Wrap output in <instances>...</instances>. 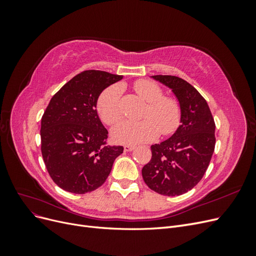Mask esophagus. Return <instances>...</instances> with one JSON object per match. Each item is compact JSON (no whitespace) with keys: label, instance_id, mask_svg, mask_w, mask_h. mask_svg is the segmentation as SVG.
I'll return each instance as SVG.
<instances>
[{"label":"esophagus","instance_id":"34e87169","mask_svg":"<svg viewBox=\"0 0 256 256\" xmlns=\"http://www.w3.org/2000/svg\"><path fill=\"white\" fill-rule=\"evenodd\" d=\"M134 150V145H125V147H124V150H125V152H131Z\"/></svg>","mask_w":256,"mask_h":256}]
</instances>
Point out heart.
I'll use <instances>...</instances> for the list:
<instances>
[{"label": "heart", "mask_w": 256, "mask_h": 256, "mask_svg": "<svg viewBox=\"0 0 256 256\" xmlns=\"http://www.w3.org/2000/svg\"><path fill=\"white\" fill-rule=\"evenodd\" d=\"M134 88L145 102H150L142 120H125L116 126L112 136L116 142L138 144L152 141L159 136H166L175 132L182 120V108L176 99L164 97V90L152 81L138 80ZM122 88L111 85L100 94L97 112L100 120L109 126L115 125L122 118Z\"/></svg>", "instance_id": "heart-1"}]
</instances>
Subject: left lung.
Listing matches in <instances>:
<instances>
[{
  "mask_svg": "<svg viewBox=\"0 0 256 256\" xmlns=\"http://www.w3.org/2000/svg\"><path fill=\"white\" fill-rule=\"evenodd\" d=\"M170 88L182 108V125L160 144L152 145V159L142 168L145 184L162 196H180L202 180L214 150V120L204 97L175 76H152Z\"/></svg>",
  "mask_w": 256,
  "mask_h": 256,
  "instance_id": "8db88e82",
  "label": "left lung"
}]
</instances>
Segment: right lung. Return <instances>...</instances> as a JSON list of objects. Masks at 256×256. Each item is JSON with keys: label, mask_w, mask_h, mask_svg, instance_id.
I'll return each mask as SVG.
<instances>
[{"label": "right lung", "mask_w": 256, "mask_h": 256, "mask_svg": "<svg viewBox=\"0 0 256 256\" xmlns=\"http://www.w3.org/2000/svg\"><path fill=\"white\" fill-rule=\"evenodd\" d=\"M122 76L85 70L54 95L42 118V154L52 180L65 191L84 194L102 186L122 146L106 145L108 130L97 100Z\"/></svg>", "instance_id": "1"}]
</instances>
